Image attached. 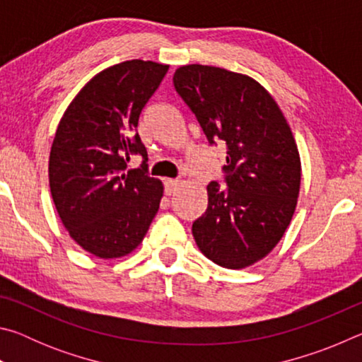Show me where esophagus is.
Masks as SVG:
<instances>
[{
  "label": "esophagus",
  "instance_id": "1",
  "mask_svg": "<svg viewBox=\"0 0 362 362\" xmlns=\"http://www.w3.org/2000/svg\"><path fill=\"white\" fill-rule=\"evenodd\" d=\"M164 185H166V194H173L177 192V188H179L180 182L175 180V179H168L164 182Z\"/></svg>",
  "mask_w": 362,
  "mask_h": 362
}]
</instances>
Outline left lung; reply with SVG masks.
I'll use <instances>...</instances> for the list:
<instances>
[{"label":"left lung","mask_w":362,"mask_h":362,"mask_svg":"<svg viewBox=\"0 0 362 362\" xmlns=\"http://www.w3.org/2000/svg\"><path fill=\"white\" fill-rule=\"evenodd\" d=\"M175 90L194 113L209 144L226 145L225 182L207 185V209L193 222L201 252L241 269L267 257L296 212L302 163L276 100L254 78L211 65H183Z\"/></svg>","instance_id":"left-lung-1"}]
</instances>
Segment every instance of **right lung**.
Listing matches in <instances>:
<instances>
[{
	"instance_id": "obj_1",
	"label": "right lung",
	"mask_w": 362,
	"mask_h": 362,
	"mask_svg": "<svg viewBox=\"0 0 362 362\" xmlns=\"http://www.w3.org/2000/svg\"><path fill=\"white\" fill-rule=\"evenodd\" d=\"M169 65L126 60L89 79L66 107L49 155V187L71 240L99 259L129 255L146 235L163 182L146 174L136 129ZM132 152L143 168L124 174Z\"/></svg>"
}]
</instances>
